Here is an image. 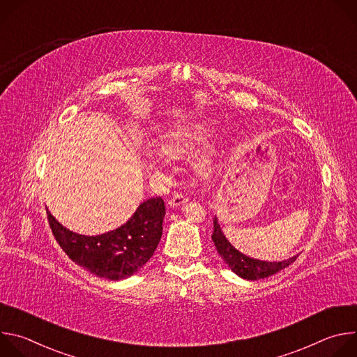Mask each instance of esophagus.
<instances>
[{
    "instance_id": "esophagus-1",
    "label": "esophagus",
    "mask_w": 357,
    "mask_h": 357,
    "mask_svg": "<svg viewBox=\"0 0 357 357\" xmlns=\"http://www.w3.org/2000/svg\"><path fill=\"white\" fill-rule=\"evenodd\" d=\"M188 202V196L185 195V193H182V192H176V193H174L172 195V197L169 199V205L171 206H181V205H183V203H186Z\"/></svg>"
}]
</instances>
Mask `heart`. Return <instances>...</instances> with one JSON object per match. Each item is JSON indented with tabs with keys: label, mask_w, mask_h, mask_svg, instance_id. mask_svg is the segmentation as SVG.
<instances>
[{
	"label": "heart",
	"mask_w": 357,
	"mask_h": 357,
	"mask_svg": "<svg viewBox=\"0 0 357 357\" xmlns=\"http://www.w3.org/2000/svg\"><path fill=\"white\" fill-rule=\"evenodd\" d=\"M212 128L208 126H196L188 130L172 132L165 144V149L169 154H185L196 145L205 144Z\"/></svg>",
	"instance_id": "obj_1"
}]
</instances>
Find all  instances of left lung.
I'll return each mask as SVG.
<instances>
[{
	"label": "left lung",
	"instance_id": "8db88e82",
	"mask_svg": "<svg viewBox=\"0 0 357 357\" xmlns=\"http://www.w3.org/2000/svg\"><path fill=\"white\" fill-rule=\"evenodd\" d=\"M212 240L216 245L218 252L220 254V257L225 260V263L229 266L231 271H234L238 277L250 281H256L261 278H267L289 264H292L296 260V256L292 259H288L285 261H278V263H268V261H260V260H254L250 259L240 251H237L225 237L222 233V229L218 223V219H213V234Z\"/></svg>",
	"mask_w": 357,
	"mask_h": 357
}]
</instances>
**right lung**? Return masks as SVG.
Wrapping results in <instances>:
<instances>
[{
  "mask_svg": "<svg viewBox=\"0 0 357 357\" xmlns=\"http://www.w3.org/2000/svg\"><path fill=\"white\" fill-rule=\"evenodd\" d=\"M165 203L161 196L138 206L121 227L98 236H82L63 227L47 212L49 227L68 257L91 274L119 281L139 271L154 254L161 236Z\"/></svg>",
  "mask_w": 357,
  "mask_h": 357,
  "instance_id": "obj_1",
  "label": "right lung"
}]
</instances>
